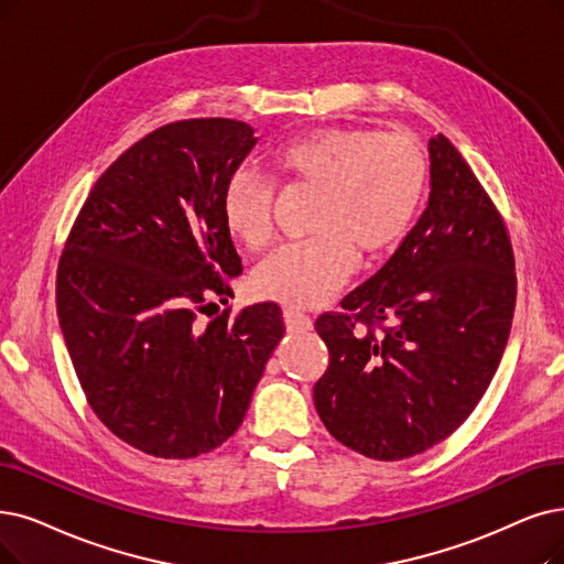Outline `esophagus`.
I'll use <instances>...</instances> for the list:
<instances>
[{"instance_id": "1", "label": "esophagus", "mask_w": 564, "mask_h": 564, "mask_svg": "<svg viewBox=\"0 0 564 564\" xmlns=\"http://www.w3.org/2000/svg\"><path fill=\"white\" fill-rule=\"evenodd\" d=\"M284 324H286V330H291V333H305L312 328V319L305 312H301L296 307L284 310Z\"/></svg>"}]
</instances>
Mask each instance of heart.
<instances>
[{"instance_id":"obj_1","label":"heart","mask_w":564,"mask_h":564,"mask_svg":"<svg viewBox=\"0 0 564 564\" xmlns=\"http://www.w3.org/2000/svg\"><path fill=\"white\" fill-rule=\"evenodd\" d=\"M275 169L317 192L314 238L270 254L252 275L259 299L319 305L351 275L356 254L377 257L408 234L427 185V160L410 133L326 127L284 143ZM275 189L254 171H236L221 194V219L247 250L273 238Z\"/></svg>"}]
</instances>
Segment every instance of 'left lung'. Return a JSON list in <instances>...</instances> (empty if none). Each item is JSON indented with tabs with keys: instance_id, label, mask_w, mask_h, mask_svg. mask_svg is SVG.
I'll return each mask as SVG.
<instances>
[{
	"instance_id": "left-lung-1",
	"label": "left lung",
	"mask_w": 564,
	"mask_h": 564,
	"mask_svg": "<svg viewBox=\"0 0 564 564\" xmlns=\"http://www.w3.org/2000/svg\"><path fill=\"white\" fill-rule=\"evenodd\" d=\"M427 154L431 196L414 229L345 312L314 324L330 356L314 408L337 442L375 460L423 454L456 431L498 370L513 319L498 208L446 137Z\"/></svg>"
}]
</instances>
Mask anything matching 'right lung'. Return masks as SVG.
Returning <instances> with one entry per match:
<instances>
[{
    "mask_svg": "<svg viewBox=\"0 0 564 564\" xmlns=\"http://www.w3.org/2000/svg\"><path fill=\"white\" fill-rule=\"evenodd\" d=\"M257 145L238 120L148 133L87 194L57 268V317L89 408L156 458H194L245 419L284 335L275 303L198 312L242 273L221 219L227 180Z\"/></svg>",
    "mask_w": 564,
    "mask_h": 564,
    "instance_id": "1",
    "label": "right lung"
}]
</instances>
